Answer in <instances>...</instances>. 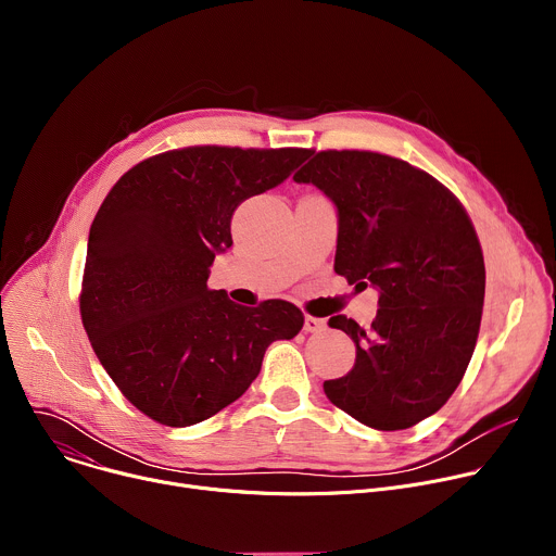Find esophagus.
<instances>
[{
	"label": "esophagus",
	"instance_id": "obj_1",
	"mask_svg": "<svg viewBox=\"0 0 556 556\" xmlns=\"http://www.w3.org/2000/svg\"><path fill=\"white\" fill-rule=\"evenodd\" d=\"M326 319H319V316H309V314H305V319H303V330L305 332H321V330H326Z\"/></svg>",
	"mask_w": 556,
	"mask_h": 556
}]
</instances>
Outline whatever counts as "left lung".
Listing matches in <instances>:
<instances>
[{
  "instance_id": "8db88e82",
  "label": "left lung",
  "mask_w": 556,
  "mask_h": 556,
  "mask_svg": "<svg viewBox=\"0 0 556 556\" xmlns=\"http://www.w3.org/2000/svg\"><path fill=\"white\" fill-rule=\"evenodd\" d=\"M337 206L334 270L378 290L369 330L337 314L354 367L326 380L332 405L378 431L433 416L457 389L478 341L486 268L470 217L433 176L399 157L330 149L294 174Z\"/></svg>"
}]
</instances>
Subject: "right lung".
I'll return each mask as SVG.
<instances>
[{
  "instance_id": "add662e5",
  "label": "right lung",
  "mask_w": 556,
  "mask_h": 556,
  "mask_svg": "<svg viewBox=\"0 0 556 556\" xmlns=\"http://www.w3.org/2000/svg\"><path fill=\"white\" fill-rule=\"evenodd\" d=\"M309 149L187 147L131 167L103 200L88 237L81 319L125 399L167 427L202 422L251 387L273 341L303 312L281 299L244 307L208 290L230 249V217L281 185Z\"/></svg>"
}]
</instances>
